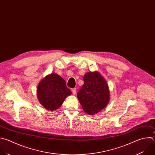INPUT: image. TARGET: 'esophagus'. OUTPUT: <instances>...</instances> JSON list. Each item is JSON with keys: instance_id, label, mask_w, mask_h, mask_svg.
<instances>
[{"instance_id": "esophagus-1", "label": "esophagus", "mask_w": 155, "mask_h": 155, "mask_svg": "<svg viewBox=\"0 0 155 155\" xmlns=\"http://www.w3.org/2000/svg\"><path fill=\"white\" fill-rule=\"evenodd\" d=\"M76 91H77V89L76 88H74V89H72V94L74 95L76 94Z\"/></svg>"}]
</instances>
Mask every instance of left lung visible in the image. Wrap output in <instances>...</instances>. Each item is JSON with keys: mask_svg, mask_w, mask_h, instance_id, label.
<instances>
[{"mask_svg": "<svg viewBox=\"0 0 155 155\" xmlns=\"http://www.w3.org/2000/svg\"><path fill=\"white\" fill-rule=\"evenodd\" d=\"M83 80L84 84L77 93V98L86 113L97 114L105 109L110 101L108 83L98 71L86 72Z\"/></svg>", "mask_w": 155, "mask_h": 155, "instance_id": "left-lung-1", "label": "left lung"}]
</instances>
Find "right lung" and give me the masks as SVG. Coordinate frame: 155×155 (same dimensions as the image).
Instances as JSON below:
<instances>
[{
	"label": "right lung",
	"mask_w": 155,
	"mask_h": 155,
	"mask_svg": "<svg viewBox=\"0 0 155 155\" xmlns=\"http://www.w3.org/2000/svg\"><path fill=\"white\" fill-rule=\"evenodd\" d=\"M71 94L65 80L54 72L43 78L36 89L37 98L40 104L49 111L59 108L66 98Z\"/></svg>",
	"instance_id": "add662e5"
}]
</instances>
